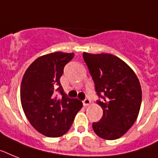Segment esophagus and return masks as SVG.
<instances>
[{"label": "esophagus", "mask_w": 158, "mask_h": 158, "mask_svg": "<svg viewBox=\"0 0 158 158\" xmlns=\"http://www.w3.org/2000/svg\"><path fill=\"white\" fill-rule=\"evenodd\" d=\"M83 104L84 106H88L91 104V101L89 99H88V98H86L85 100H83Z\"/></svg>", "instance_id": "esophagus-1"}]
</instances>
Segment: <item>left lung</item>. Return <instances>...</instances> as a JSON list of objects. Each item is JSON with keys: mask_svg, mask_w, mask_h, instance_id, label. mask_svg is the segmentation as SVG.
Segmentation results:
<instances>
[{"mask_svg": "<svg viewBox=\"0 0 158 158\" xmlns=\"http://www.w3.org/2000/svg\"><path fill=\"white\" fill-rule=\"evenodd\" d=\"M83 57L101 98L97 103L103 110L101 120L92 123L93 131L102 139H118L139 114L142 101L139 79L132 69L114 55L83 52Z\"/></svg>", "mask_w": 158, "mask_h": 158, "instance_id": "obj_1", "label": "left lung"}]
</instances>
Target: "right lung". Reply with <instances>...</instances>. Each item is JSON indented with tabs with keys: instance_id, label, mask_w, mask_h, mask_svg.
<instances>
[{
	"instance_id": "right-lung-1",
	"label": "right lung",
	"mask_w": 158,
	"mask_h": 158,
	"mask_svg": "<svg viewBox=\"0 0 158 158\" xmlns=\"http://www.w3.org/2000/svg\"><path fill=\"white\" fill-rule=\"evenodd\" d=\"M74 55L55 52L38 57L22 79L20 99L24 114L33 127L45 136L66 134L83 107L82 101L66 96L60 83L64 67ZM56 92L62 97L57 98Z\"/></svg>"
}]
</instances>
